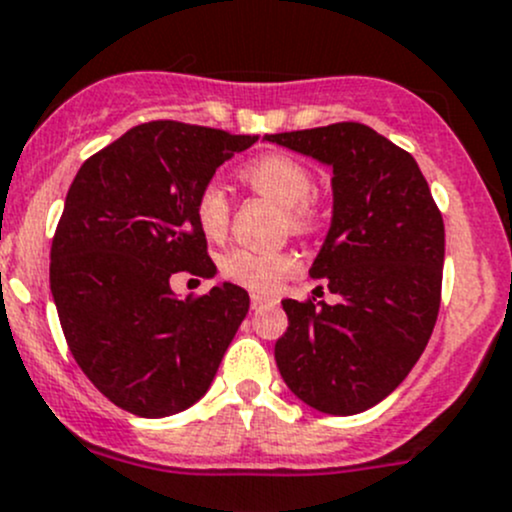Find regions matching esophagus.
<instances>
[{
  "label": "esophagus",
  "mask_w": 512,
  "mask_h": 512,
  "mask_svg": "<svg viewBox=\"0 0 512 512\" xmlns=\"http://www.w3.org/2000/svg\"><path fill=\"white\" fill-rule=\"evenodd\" d=\"M250 304H252V309H262V307H267V304H272V299L270 297H260V294H252Z\"/></svg>",
  "instance_id": "esophagus-1"
}]
</instances>
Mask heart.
Segmentation results:
<instances>
[{"label": "heart", "instance_id": "b5f03b06", "mask_svg": "<svg viewBox=\"0 0 512 512\" xmlns=\"http://www.w3.org/2000/svg\"><path fill=\"white\" fill-rule=\"evenodd\" d=\"M240 175L252 190L267 195L277 205L289 210V223L294 230H304V227L312 225L314 210L309 205V195L314 190V178L307 165L289 156L272 153V156H262L247 163ZM195 223L210 240H218L227 232L230 200H227L223 185L215 183V180L205 183L195 198ZM220 270L227 280L250 289V292L275 294L285 285L287 277L297 272V257L289 255V252L235 247L223 257Z\"/></svg>", "mask_w": 512, "mask_h": 512}]
</instances>
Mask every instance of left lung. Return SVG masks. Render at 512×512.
Returning <instances> with one entry per match:
<instances>
[{"label":"left lung","instance_id":"8db88e82","mask_svg":"<svg viewBox=\"0 0 512 512\" xmlns=\"http://www.w3.org/2000/svg\"><path fill=\"white\" fill-rule=\"evenodd\" d=\"M265 141L332 170V223L309 277L339 297L319 307L282 299L277 369L312 409L361 414L426 349L441 304L443 218L416 160L374 128L332 123Z\"/></svg>","mask_w":512,"mask_h":512}]
</instances>
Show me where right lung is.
<instances>
[{"instance_id": "add662e5", "label": "right lung", "mask_w": 512, "mask_h": 512, "mask_svg": "<svg viewBox=\"0 0 512 512\" xmlns=\"http://www.w3.org/2000/svg\"><path fill=\"white\" fill-rule=\"evenodd\" d=\"M260 136L151 121L91 156L66 193L51 242V297L76 364L106 399L143 418L190 409L250 309L218 282L180 299L170 277H215L195 198Z\"/></svg>"}]
</instances>
